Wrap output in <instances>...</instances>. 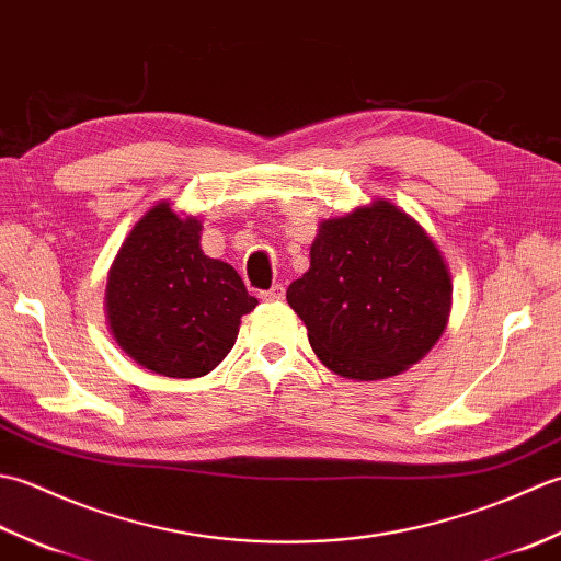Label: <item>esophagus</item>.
<instances>
[{"label": "esophagus", "mask_w": 561, "mask_h": 561, "mask_svg": "<svg viewBox=\"0 0 561 561\" xmlns=\"http://www.w3.org/2000/svg\"><path fill=\"white\" fill-rule=\"evenodd\" d=\"M262 301H270V304H279L284 301V287L282 284H274V287H270L267 291H262Z\"/></svg>", "instance_id": "1"}]
</instances>
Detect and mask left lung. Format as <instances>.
<instances>
[{"label": "left lung", "instance_id": "1", "mask_svg": "<svg viewBox=\"0 0 561 561\" xmlns=\"http://www.w3.org/2000/svg\"><path fill=\"white\" fill-rule=\"evenodd\" d=\"M318 359L352 380L408 371L444 335L448 262L424 226L378 197L318 224L311 267L289 284Z\"/></svg>", "mask_w": 561, "mask_h": 561}]
</instances>
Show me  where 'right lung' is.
<instances>
[{"label": "right lung", "mask_w": 561, "mask_h": 561, "mask_svg": "<svg viewBox=\"0 0 561 561\" xmlns=\"http://www.w3.org/2000/svg\"><path fill=\"white\" fill-rule=\"evenodd\" d=\"M202 221L161 199L141 217L108 272L105 320L129 359L151 374L199 378L231 352L257 306L229 262L205 255Z\"/></svg>", "instance_id": "add662e5"}]
</instances>
